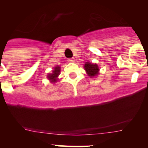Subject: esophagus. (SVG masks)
I'll return each mask as SVG.
<instances>
[{
	"mask_svg": "<svg viewBox=\"0 0 148 148\" xmlns=\"http://www.w3.org/2000/svg\"><path fill=\"white\" fill-rule=\"evenodd\" d=\"M68 61L69 62H71V63L75 62V60H74V58H70V59H68Z\"/></svg>",
	"mask_w": 148,
	"mask_h": 148,
	"instance_id": "esophagus-1",
	"label": "esophagus"
}]
</instances>
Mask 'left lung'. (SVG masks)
I'll use <instances>...</instances> for the list:
<instances>
[{
    "mask_svg": "<svg viewBox=\"0 0 148 148\" xmlns=\"http://www.w3.org/2000/svg\"><path fill=\"white\" fill-rule=\"evenodd\" d=\"M84 70H86V74L90 78L94 77L98 75L99 74V68L96 64H91V63L86 62L84 66Z\"/></svg>",
    "mask_w": 148,
    "mask_h": 148,
    "instance_id": "1",
    "label": "left lung"
}]
</instances>
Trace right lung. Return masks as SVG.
<instances>
[{"mask_svg": "<svg viewBox=\"0 0 148 148\" xmlns=\"http://www.w3.org/2000/svg\"><path fill=\"white\" fill-rule=\"evenodd\" d=\"M60 70H61V68L60 66L55 67L53 70L52 71V73L49 74L48 75H47V78H48L49 80H51V82H52V83H55V82L58 81V77L60 74Z\"/></svg>", "mask_w": 148, "mask_h": 148, "instance_id": "right-lung-1", "label": "right lung"}]
</instances>
